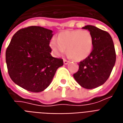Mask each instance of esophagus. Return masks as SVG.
I'll use <instances>...</instances> for the list:
<instances>
[{
  "label": "esophagus",
  "mask_w": 123,
  "mask_h": 123,
  "mask_svg": "<svg viewBox=\"0 0 123 123\" xmlns=\"http://www.w3.org/2000/svg\"><path fill=\"white\" fill-rule=\"evenodd\" d=\"M69 62L68 60H65V59H64V60H63V63H64L65 65H67V64H68Z\"/></svg>",
  "instance_id": "34e87169"
}]
</instances>
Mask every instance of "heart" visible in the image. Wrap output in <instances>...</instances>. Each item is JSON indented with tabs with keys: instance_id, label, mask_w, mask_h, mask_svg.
<instances>
[{
	"instance_id": "b5f03b06",
	"label": "heart",
	"mask_w": 123,
	"mask_h": 123,
	"mask_svg": "<svg viewBox=\"0 0 123 123\" xmlns=\"http://www.w3.org/2000/svg\"><path fill=\"white\" fill-rule=\"evenodd\" d=\"M50 46L57 55L63 54L67 49L71 58L80 61L86 59L92 52L93 38L88 30L65 31L58 35L57 41L52 39Z\"/></svg>"
}]
</instances>
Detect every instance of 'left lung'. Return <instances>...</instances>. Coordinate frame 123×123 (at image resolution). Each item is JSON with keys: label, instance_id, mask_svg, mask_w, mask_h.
I'll return each instance as SVG.
<instances>
[{"label": "left lung", "instance_id": "1", "mask_svg": "<svg viewBox=\"0 0 123 123\" xmlns=\"http://www.w3.org/2000/svg\"><path fill=\"white\" fill-rule=\"evenodd\" d=\"M93 38V49L90 55L79 63V70L73 77L86 89H92L104 84L108 79L116 61V53L111 35L96 27L86 25Z\"/></svg>", "mask_w": 123, "mask_h": 123}]
</instances>
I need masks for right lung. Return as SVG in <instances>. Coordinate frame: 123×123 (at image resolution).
Returning a JSON list of instances; mask_svg holds the SVG:
<instances>
[{
    "label": "right lung",
    "mask_w": 123,
    "mask_h": 123,
    "mask_svg": "<svg viewBox=\"0 0 123 123\" xmlns=\"http://www.w3.org/2000/svg\"><path fill=\"white\" fill-rule=\"evenodd\" d=\"M52 31L39 26L19 29L12 38L6 51V62L11 79L32 92H42L50 85L61 58H54L50 41Z\"/></svg>",
    "instance_id": "add662e5"
}]
</instances>
